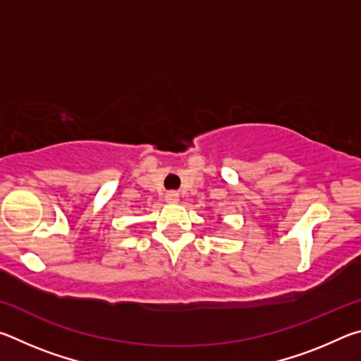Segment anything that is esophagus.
I'll use <instances>...</instances> for the list:
<instances>
[{
    "label": "esophagus",
    "mask_w": 361,
    "mask_h": 361,
    "mask_svg": "<svg viewBox=\"0 0 361 361\" xmlns=\"http://www.w3.org/2000/svg\"><path fill=\"white\" fill-rule=\"evenodd\" d=\"M166 202H169V204H176V202H178V192H176V191H169L166 194Z\"/></svg>",
    "instance_id": "34e87169"
}]
</instances>
